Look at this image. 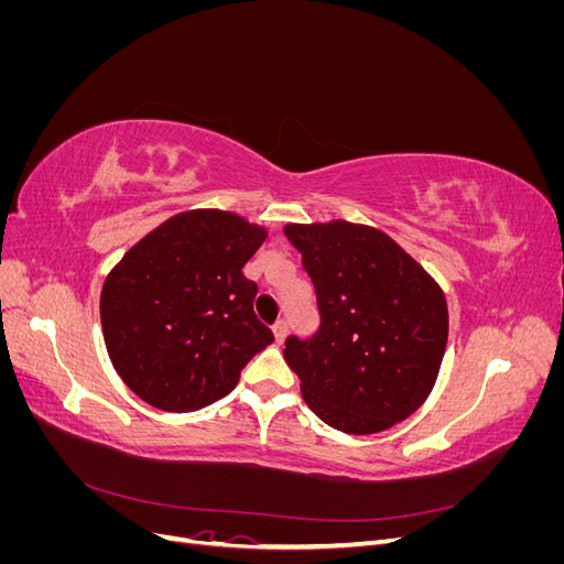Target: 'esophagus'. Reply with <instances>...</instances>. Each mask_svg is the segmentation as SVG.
I'll return each instance as SVG.
<instances>
[{
    "instance_id": "obj_1",
    "label": "esophagus",
    "mask_w": 564,
    "mask_h": 564,
    "mask_svg": "<svg viewBox=\"0 0 564 564\" xmlns=\"http://www.w3.org/2000/svg\"><path fill=\"white\" fill-rule=\"evenodd\" d=\"M272 334H275L278 344H282L284 336H286V322H284V319H278L275 324H272Z\"/></svg>"
}]
</instances>
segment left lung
<instances>
[{"label":"left lung","instance_id":"8db88e82","mask_svg":"<svg viewBox=\"0 0 564 564\" xmlns=\"http://www.w3.org/2000/svg\"><path fill=\"white\" fill-rule=\"evenodd\" d=\"M315 286L319 327L286 336L303 400L336 431L369 435L429 398L447 346V301L388 235L348 220L286 226Z\"/></svg>","mask_w":564,"mask_h":564}]
</instances>
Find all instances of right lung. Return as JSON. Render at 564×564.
<instances>
[{"mask_svg":"<svg viewBox=\"0 0 564 564\" xmlns=\"http://www.w3.org/2000/svg\"><path fill=\"white\" fill-rule=\"evenodd\" d=\"M265 240L245 218L199 209L164 220L131 247L100 292L106 348L122 381L164 412H195L240 381L275 340L253 315L242 275Z\"/></svg>","mask_w":564,"mask_h":564,"instance_id":"add662e5","label":"right lung"}]
</instances>
